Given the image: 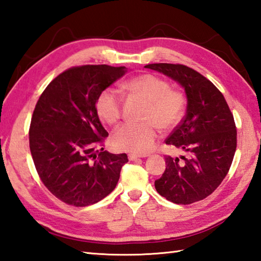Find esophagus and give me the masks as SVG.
Instances as JSON below:
<instances>
[{"label":"esophagus","mask_w":261,"mask_h":261,"mask_svg":"<svg viewBox=\"0 0 261 261\" xmlns=\"http://www.w3.org/2000/svg\"><path fill=\"white\" fill-rule=\"evenodd\" d=\"M127 158H129V160L134 161V160H137V159H140V158H145V156H141V155H137V154H134V153H130L129 155H127Z\"/></svg>","instance_id":"obj_1"}]
</instances>
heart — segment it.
Instances as JSON below:
<instances>
[{
  "instance_id": "heart-1",
  "label": "heart",
  "mask_w": 261,
  "mask_h": 261,
  "mask_svg": "<svg viewBox=\"0 0 261 261\" xmlns=\"http://www.w3.org/2000/svg\"><path fill=\"white\" fill-rule=\"evenodd\" d=\"M123 87L131 94L147 101L139 123H125L115 131L113 145L120 151L145 154L155 145L159 127L170 130L182 120L187 99L180 91L171 88L167 79L154 73H143L126 81ZM123 98L116 88L100 92L95 101L96 114L105 123L115 125L122 117Z\"/></svg>"
}]
</instances>
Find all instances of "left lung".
<instances>
[{
  "label": "left lung",
  "instance_id": "8db88e82",
  "mask_svg": "<svg viewBox=\"0 0 261 261\" xmlns=\"http://www.w3.org/2000/svg\"><path fill=\"white\" fill-rule=\"evenodd\" d=\"M156 70L184 87L187 114L166 139L187 158L166 156V170L155 180L156 191L174 204L189 205L215 191L230 169L237 146L233 116L213 83L183 64L153 63Z\"/></svg>",
  "mask_w": 261,
  "mask_h": 261
}]
</instances>
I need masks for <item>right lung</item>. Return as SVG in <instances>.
Listing matches in <instances>:
<instances>
[{
	"label": "right lung",
	"instance_id": "right-lung-1",
	"mask_svg": "<svg viewBox=\"0 0 261 261\" xmlns=\"http://www.w3.org/2000/svg\"><path fill=\"white\" fill-rule=\"evenodd\" d=\"M125 73L107 64L72 67L53 79L35 105L30 149L43 185L65 204L84 207L116 188L125 153L103 151L108 132L95 109L100 92Z\"/></svg>",
	"mask_w": 261,
	"mask_h": 261
}]
</instances>
